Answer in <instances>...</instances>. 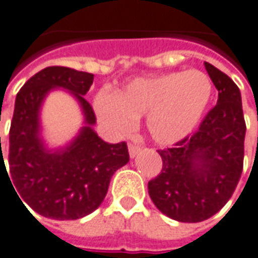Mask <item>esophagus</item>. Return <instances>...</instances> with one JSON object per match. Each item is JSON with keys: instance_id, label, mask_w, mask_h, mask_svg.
I'll use <instances>...</instances> for the list:
<instances>
[{"instance_id": "34e87169", "label": "esophagus", "mask_w": 258, "mask_h": 258, "mask_svg": "<svg viewBox=\"0 0 258 258\" xmlns=\"http://www.w3.org/2000/svg\"><path fill=\"white\" fill-rule=\"evenodd\" d=\"M140 150H142V147H140L139 144H134V143L128 144L130 158H136V156H137V155L140 153Z\"/></svg>"}]
</instances>
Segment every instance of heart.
<instances>
[{
	"label": "heart",
	"mask_w": 258,
	"mask_h": 258,
	"mask_svg": "<svg viewBox=\"0 0 258 258\" xmlns=\"http://www.w3.org/2000/svg\"><path fill=\"white\" fill-rule=\"evenodd\" d=\"M213 83L200 70L172 71L131 80L116 93L99 92L95 109L99 119L125 134L136 119L146 116L153 142L171 146L199 127L212 100Z\"/></svg>",
	"instance_id": "obj_1"
}]
</instances>
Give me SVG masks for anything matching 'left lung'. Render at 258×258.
<instances>
[{
  "mask_svg": "<svg viewBox=\"0 0 258 258\" xmlns=\"http://www.w3.org/2000/svg\"><path fill=\"white\" fill-rule=\"evenodd\" d=\"M205 67L219 92L218 103L191 137L158 150L162 171L147 185L163 215L188 223L209 219L226 205L244 162L247 128L241 92L225 73L209 62Z\"/></svg>",
  "mask_w": 258,
  "mask_h": 258,
  "instance_id": "obj_1",
  "label": "left lung"
}]
</instances>
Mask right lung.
<instances>
[{"label": "right lung", "instance_id": "1", "mask_svg": "<svg viewBox=\"0 0 258 258\" xmlns=\"http://www.w3.org/2000/svg\"><path fill=\"white\" fill-rule=\"evenodd\" d=\"M92 83L90 73L46 67L30 77L16 96L8 178L21 196L19 200L49 219L74 220L95 212L108 192L112 175L130 160L127 144L106 143L93 130L96 116L84 99ZM55 88L67 90L79 102L85 125L67 146L49 149L40 136V108ZM1 163L6 166L3 155Z\"/></svg>", "mask_w": 258, "mask_h": 258}]
</instances>
